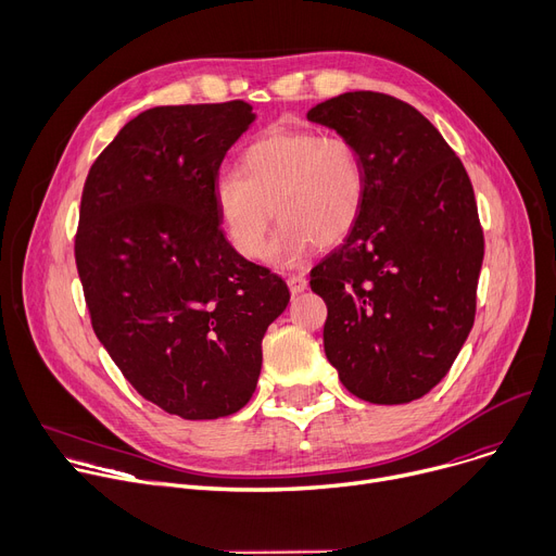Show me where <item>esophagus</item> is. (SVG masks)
<instances>
[{
	"mask_svg": "<svg viewBox=\"0 0 556 556\" xmlns=\"http://www.w3.org/2000/svg\"><path fill=\"white\" fill-rule=\"evenodd\" d=\"M287 285H289V292H292V294H301V292H305L307 280H305V276H301V274H292V276H287Z\"/></svg>",
	"mask_w": 556,
	"mask_h": 556,
	"instance_id": "esophagus-1",
	"label": "esophagus"
}]
</instances>
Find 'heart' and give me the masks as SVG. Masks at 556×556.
Masks as SVG:
<instances>
[{
  "label": "heart",
  "mask_w": 556,
  "mask_h": 556,
  "mask_svg": "<svg viewBox=\"0 0 556 556\" xmlns=\"http://www.w3.org/2000/svg\"><path fill=\"white\" fill-rule=\"evenodd\" d=\"M364 190L362 153L346 136L271 130L244 151L240 174L219 176L215 207L228 244L247 260L264 253L276 213L282 226L269 257L296 264L312 244L332 249L346 240Z\"/></svg>",
  "instance_id": "heart-1"
}]
</instances>
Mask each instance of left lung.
<instances>
[{"instance_id":"8db88e82","label":"left lung","mask_w":556,"mask_h":556,"mask_svg":"<svg viewBox=\"0 0 556 556\" xmlns=\"http://www.w3.org/2000/svg\"><path fill=\"white\" fill-rule=\"evenodd\" d=\"M307 119L353 140L366 176L357 226L309 271L328 305L326 357L366 403L416 401L451 371L475 321L484 232L470 178L395 97L346 92Z\"/></svg>"}]
</instances>
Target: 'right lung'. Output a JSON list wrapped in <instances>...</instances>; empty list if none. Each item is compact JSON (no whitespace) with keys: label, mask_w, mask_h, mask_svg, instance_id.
I'll list each match as a JSON object with an SVG mask.
<instances>
[{"label":"right lung","mask_w":556,"mask_h":556,"mask_svg":"<svg viewBox=\"0 0 556 556\" xmlns=\"http://www.w3.org/2000/svg\"><path fill=\"white\" fill-rule=\"evenodd\" d=\"M253 119L240 99L140 113L92 163L78 210L94 334L142 399L188 420L251 401L262 337L289 303L280 276L228 244L215 207L224 155Z\"/></svg>","instance_id":"1"}]
</instances>
